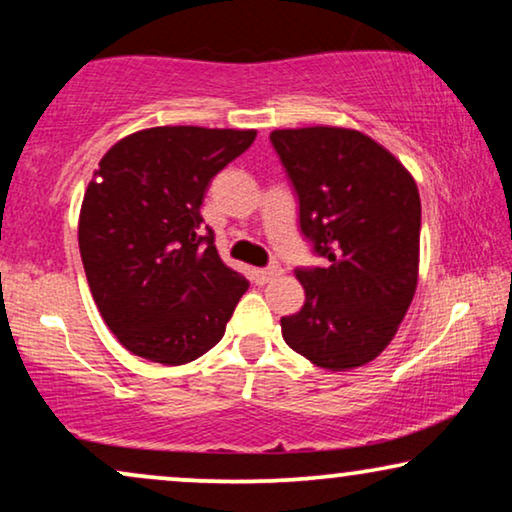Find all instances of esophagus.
I'll list each match as a JSON object with an SVG mask.
<instances>
[{"instance_id": "34e87169", "label": "esophagus", "mask_w": 512, "mask_h": 512, "mask_svg": "<svg viewBox=\"0 0 512 512\" xmlns=\"http://www.w3.org/2000/svg\"><path fill=\"white\" fill-rule=\"evenodd\" d=\"M251 275H254L256 284H268L275 277L282 275V270H279V268H256L254 272H251Z\"/></svg>"}]
</instances>
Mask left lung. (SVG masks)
I'll return each mask as SVG.
<instances>
[{
	"mask_svg": "<svg viewBox=\"0 0 512 512\" xmlns=\"http://www.w3.org/2000/svg\"><path fill=\"white\" fill-rule=\"evenodd\" d=\"M296 188L300 230L326 268H298L303 310L282 317L293 352L326 370L377 359L417 289L422 202L401 160L359 130H272Z\"/></svg>",
	"mask_w": 512,
	"mask_h": 512,
	"instance_id": "8db88e82",
	"label": "left lung"
}]
</instances>
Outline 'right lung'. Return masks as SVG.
Wrapping results in <instances>:
<instances>
[{"mask_svg": "<svg viewBox=\"0 0 512 512\" xmlns=\"http://www.w3.org/2000/svg\"><path fill=\"white\" fill-rule=\"evenodd\" d=\"M254 139L256 130L163 125L102 156L83 195L79 249L97 310L128 352L181 366L226 333L249 282L221 261L200 207L209 181Z\"/></svg>", "mask_w": 512, "mask_h": 512, "instance_id": "1", "label": "right lung"}]
</instances>
